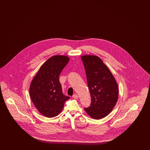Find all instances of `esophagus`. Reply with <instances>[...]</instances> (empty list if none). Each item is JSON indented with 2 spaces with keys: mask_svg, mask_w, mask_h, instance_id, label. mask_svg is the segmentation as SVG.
Segmentation results:
<instances>
[{
  "mask_svg": "<svg viewBox=\"0 0 150 150\" xmlns=\"http://www.w3.org/2000/svg\"><path fill=\"white\" fill-rule=\"evenodd\" d=\"M72 97H73L74 98H75V99H78L79 98V96L78 94H75L74 95H73Z\"/></svg>",
  "mask_w": 150,
  "mask_h": 150,
  "instance_id": "1",
  "label": "esophagus"
}]
</instances>
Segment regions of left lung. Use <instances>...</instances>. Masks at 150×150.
<instances>
[{
	"mask_svg": "<svg viewBox=\"0 0 150 150\" xmlns=\"http://www.w3.org/2000/svg\"><path fill=\"white\" fill-rule=\"evenodd\" d=\"M86 70L91 104L84 110L89 116L99 120L109 114L116 104L119 88L114 75L100 57L82 56Z\"/></svg>",
	"mask_w": 150,
	"mask_h": 150,
	"instance_id": "left-lung-1",
	"label": "left lung"
}]
</instances>
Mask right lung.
I'll return each mask as SVG.
<instances>
[{
  "label": "right lung",
  "instance_id": "add662e5",
  "mask_svg": "<svg viewBox=\"0 0 150 150\" xmlns=\"http://www.w3.org/2000/svg\"><path fill=\"white\" fill-rule=\"evenodd\" d=\"M69 60V57L63 55L50 57L41 66L31 82L30 98L36 109L45 117L58 115L64 102L70 99L63 94L59 80V75Z\"/></svg>",
  "mask_w": 150,
  "mask_h": 150
}]
</instances>
